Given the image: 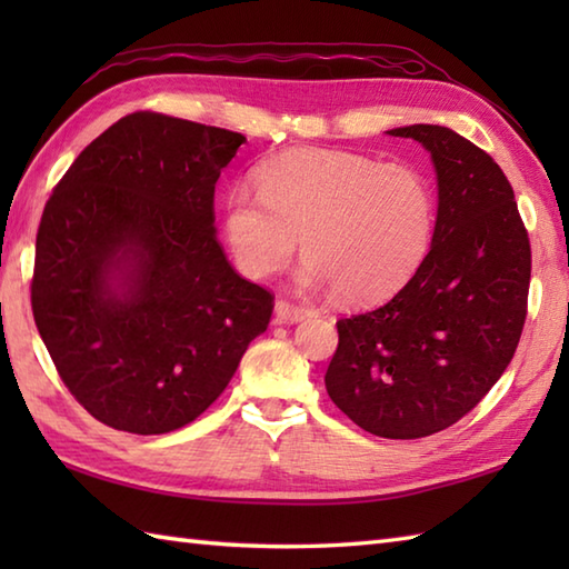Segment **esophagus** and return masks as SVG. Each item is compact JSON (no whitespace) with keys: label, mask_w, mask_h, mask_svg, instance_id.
Instances as JSON below:
<instances>
[{"label":"esophagus","mask_w":569,"mask_h":569,"mask_svg":"<svg viewBox=\"0 0 569 569\" xmlns=\"http://www.w3.org/2000/svg\"><path fill=\"white\" fill-rule=\"evenodd\" d=\"M273 312H276L278 322H303L310 316L308 308L296 306V303H291V300H283V298L276 300Z\"/></svg>","instance_id":"1"}]
</instances>
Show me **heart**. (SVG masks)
<instances>
[{"mask_svg":"<svg viewBox=\"0 0 569 569\" xmlns=\"http://www.w3.org/2000/svg\"><path fill=\"white\" fill-rule=\"evenodd\" d=\"M259 196L224 198V239L241 271H281L300 237L306 288H330L349 306L396 296L422 269L438 229V192L410 163L330 149H291L257 168Z\"/></svg>","mask_w":569,"mask_h":569,"instance_id":"b5f03b06","label":"heart"}]
</instances>
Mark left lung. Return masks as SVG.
Instances as JSON below:
<instances>
[{
  "label": "left lung",
  "mask_w": 569,
  "mask_h": 569,
  "mask_svg": "<svg viewBox=\"0 0 569 569\" xmlns=\"http://www.w3.org/2000/svg\"><path fill=\"white\" fill-rule=\"evenodd\" d=\"M386 134L430 153L438 229L413 281L381 308L337 322L325 386L359 428L416 440L467 416L509 367L526 322L530 244L489 153L438 124Z\"/></svg>",
  "instance_id": "8db88e82"
}]
</instances>
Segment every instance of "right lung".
Returning <instances> with one entry per match:
<instances>
[{"instance_id":"obj_1","label":"right lung","mask_w":569,"mask_h":569,"mask_svg":"<svg viewBox=\"0 0 569 569\" xmlns=\"http://www.w3.org/2000/svg\"><path fill=\"white\" fill-rule=\"evenodd\" d=\"M247 139L134 112L46 202L31 308L60 379L104 426L163 435L208 410L273 298L217 241L214 183Z\"/></svg>"}]
</instances>
